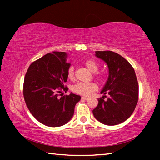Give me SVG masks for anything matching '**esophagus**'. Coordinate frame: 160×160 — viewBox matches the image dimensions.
<instances>
[{
	"label": "esophagus",
	"instance_id": "34e87169",
	"mask_svg": "<svg viewBox=\"0 0 160 160\" xmlns=\"http://www.w3.org/2000/svg\"><path fill=\"white\" fill-rule=\"evenodd\" d=\"M89 99L88 97H82V99H84V100H88Z\"/></svg>",
	"mask_w": 160,
	"mask_h": 160
}]
</instances>
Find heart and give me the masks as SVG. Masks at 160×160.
Returning a JSON list of instances; mask_svg holds the SVG:
<instances>
[{
  "label": "heart",
  "instance_id": "obj_1",
  "mask_svg": "<svg viewBox=\"0 0 160 160\" xmlns=\"http://www.w3.org/2000/svg\"><path fill=\"white\" fill-rule=\"evenodd\" d=\"M85 65L86 67L93 72L94 75L97 78L99 79H102L104 78V74L102 72L97 71L99 69V64L96 61L92 59H88L85 61ZM67 77L69 80H73L75 78V72H74V67L71 66L68 68L67 70ZM98 88L97 84L94 82H78L72 86V90L74 92L79 94L80 95L83 96H89L91 94H92L94 91H96Z\"/></svg>",
  "mask_w": 160,
  "mask_h": 160
}]
</instances>
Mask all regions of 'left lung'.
<instances>
[{
    "label": "left lung",
    "instance_id": "left-lung-1",
    "mask_svg": "<svg viewBox=\"0 0 160 160\" xmlns=\"http://www.w3.org/2000/svg\"><path fill=\"white\" fill-rule=\"evenodd\" d=\"M95 56L106 62L109 78L101 92L109 97L98 99L92 111L97 120L103 124L114 126L131 116L138 101V82L133 68L123 56L112 51H96Z\"/></svg>",
    "mask_w": 160,
    "mask_h": 160
}]
</instances>
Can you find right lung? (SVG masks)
<instances>
[{
	"instance_id": "right-lung-1",
	"label": "right lung",
	"mask_w": 160,
	"mask_h": 160,
	"mask_svg": "<svg viewBox=\"0 0 160 160\" xmlns=\"http://www.w3.org/2000/svg\"><path fill=\"white\" fill-rule=\"evenodd\" d=\"M66 58L65 52L47 53L32 63L25 74L23 95L26 105L34 117L45 126L58 127L67 123L81 99L72 93L58 97L68 90L64 86L70 66Z\"/></svg>"
}]
</instances>
